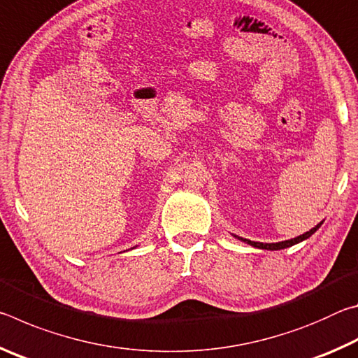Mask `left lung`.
Returning <instances> with one entry per match:
<instances>
[{
	"label": "left lung",
	"mask_w": 358,
	"mask_h": 358,
	"mask_svg": "<svg viewBox=\"0 0 358 358\" xmlns=\"http://www.w3.org/2000/svg\"><path fill=\"white\" fill-rule=\"evenodd\" d=\"M320 224H322V222H320ZM320 224H317L316 227H313V229L310 230V232L300 235V237L292 238V240H286V241H280V243H257V241H251V240H245V238H240V240L246 241L248 245H251V246H254V248H260V250H270V251L284 250V248H289V246H292V245H295V243H300V241H303V240L310 238L311 235H313L314 232H316V230L320 227Z\"/></svg>",
	"instance_id": "1"
}]
</instances>
